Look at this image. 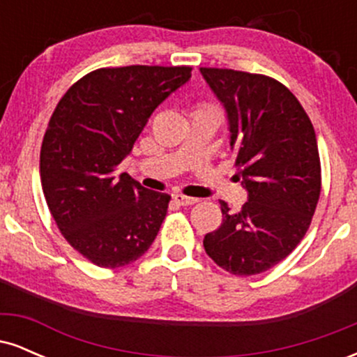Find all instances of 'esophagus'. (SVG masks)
I'll return each mask as SVG.
<instances>
[{"mask_svg": "<svg viewBox=\"0 0 357 357\" xmlns=\"http://www.w3.org/2000/svg\"><path fill=\"white\" fill-rule=\"evenodd\" d=\"M174 199L176 203H179L181 206H190V204L198 203V199L196 198H190V196H184V195H174Z\"/></svg>", "mask_w": 357, "mask_h": 357, "instance_id": "obj_1", "label": "esophagus"}]
</instances>
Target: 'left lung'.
<instances>
[{"mask_svg":"<svg viewBox=\"0 0 357 357\" xmlns=\"http://www.w3.org/2000/svg\"><path fill=\"white\" fill-rule=\"evenodd\" d=\"M225 107L241 211L221 203L223 223L206 233L208 257L233 275H257L301 243L321 195V161L312 122L285 85L258 73L199 68Z\"/></svg>","mask_w":357,"mask_h":357,"instance_id":"left-lung-1","label":"left lung"}]
</instances>
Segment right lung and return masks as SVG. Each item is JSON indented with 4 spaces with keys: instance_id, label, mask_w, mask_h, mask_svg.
Instances as JSON below:
<instances>
[{
    "instance_id": "add662e5",
    "label": "right lung",
    "mask_w": 357,
    "mask_h": 357,
    "mask_svg": "<svg viewBox=\"0 0 357 357\" xmlns=\"http://www.w3.org/2000/svg\"><path fill=\"white\" fill-rule=\"evenodd\" d=\"M190 79L191 67L99 68L53 110L40 153L43 195L65 240L97 267L136 261L161 228L171 196L116 169L155 107Z\"/></svg>"
}]
</instances>
